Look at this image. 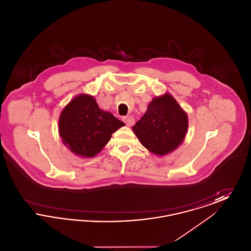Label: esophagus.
<instances>
[{
	"label": "esophagus",
	"instance_id": "esophagus-1",
	"mask_svg": "<svg viewBox=\"0 0 251 251\" xmlns=\"http://www.w3.org/2000/svg\"><path fill=\"white\" fill-rule=\"evenodd\" d=\"M123 121L126 123V125L128 127H131V126L133 125V123H134V119L131 118V117H124L123 118Z\"/></svg>",
	"mask_w": 251,
	"mask_h": 251
}]
</instances>
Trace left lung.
I'll list each match as a JSON object with an SVG mask.
<instances>
[{
    "mask_svg": "<svg viewBox=\"0 0 251 251\" xmlns=\"http://www.w3.org/2000/svg\"><path fill=\"white\" fill-rule=\"evenodd\" d=\"M187 129V114L167 92L153 98L141 120L132 126L140 143L158 156L174 151L183 142Z\"/></svg>",
    "mask_w": 251,
    "mask_h": 251,
    "instance_id": "left-lung-1",
    "label": "left lung"
}]
</instances>
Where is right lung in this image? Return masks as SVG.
Returning a JSON list of instances; mask_svg holds the SVG:
<instances>
[{
	"mask_svg": "<svg viewBox=\"0 0 251 251\" xmlns=\"http://www.w3.org/2000/svg\"><path fill=\"white\" fill-rule=\"evenodd\" d=\"M125 123L99 107L95 98L79 94L64 107L58 120L63 144L75 155L92 158Z\"/></svg>",
	"mask_w": 251,
	"mask_h": 251,
	"instance_id": "right-lung-1",
	"label": "right lung"
}]
</instances>
